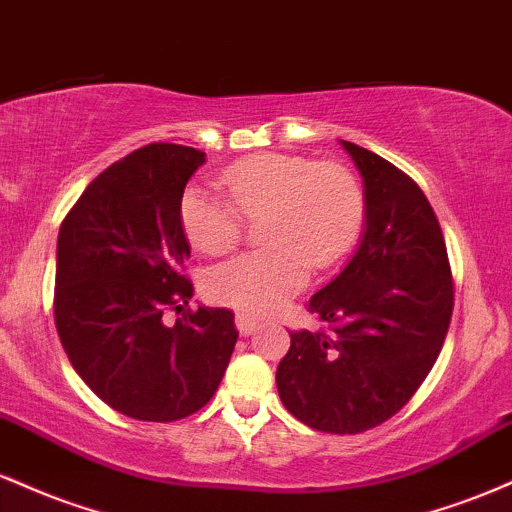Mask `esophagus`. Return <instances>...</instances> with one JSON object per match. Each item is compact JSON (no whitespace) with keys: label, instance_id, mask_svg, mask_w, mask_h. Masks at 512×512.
<instances>
[{"label":"esophagus","instance_id":"34e87169","mask_svg":"<svg viewBox=\"0 0 512 512\" xmlns=\"http://www.w3.org/2000/svg\"><path fill=\"white\" fill-rule=\"evenodd\" d=\"M236 327H238V332L243 334V337H248V334H255L257 330H260L262 322L255 320V317L245 315V313H238L236 315Z\"/></svg>","mask_w":512,"mask_h":512}]
</instances>
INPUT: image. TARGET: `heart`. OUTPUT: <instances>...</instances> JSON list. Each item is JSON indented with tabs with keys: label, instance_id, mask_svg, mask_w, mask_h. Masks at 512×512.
Returning <instances> with one entry per match:
<instances>
[{
	"label": "heart",
	"instance_id": "1",
	"mask_svg": "<svg viewBox=\"0 0 512 512\" xmlns=\"http://www.w3.org/2000/svg\"><path fill=\"white\" fill-rule=\"evenodd\" d=\"M226 197L187 187L180 199L185 236L207 255L240 243L245 219L264 216L267 248L211 269L207 293L248 315H269L308 284L310 264L330 269L363 226V190L349 168L291 154H257L219 175Z\"/></svg>",
	"mask_w": 512,
	"mask_h": 512
}]
</instances>
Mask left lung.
<instances>
[{"mask_svg": "<svg viewBox=\"0 0 512 512\" xmlns=\"http://www.w3.org/2000/svg\"><path fill=\"white\" fill-rule=\"evenodd\" d=\"M342 146L363 178L366 228L308 303L330 332L291 334L276 387L298 421L344 436L395 416L431 373L450 327L452 274L421 187L373 151Z\"/></svg>", "mask_w": 512, "mask_h": 512, "instance_id": "left-lung-1", "label": "left lung"}]
</instances>
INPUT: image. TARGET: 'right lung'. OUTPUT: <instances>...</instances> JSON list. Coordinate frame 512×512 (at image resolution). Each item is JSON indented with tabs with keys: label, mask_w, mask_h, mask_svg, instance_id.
<instances>
[{
	"label": "right lung",
	"mask_w": 512,
	"mask_h": 512,
	"mask_svg": "<svg viewBox=\"0 0 512 512\" xmlns=\"http://www.w3.org/2000/svg\"><path fill=\"white\" fill-rule=\"evenodd\" d=\"M207 161L180 144H149L105 168L57 236L55 325L81 380L137 421H178L214 397L238 330L226 308L199 305L182 274L190 243L180 221L187 180Z\"/></svg>",
	"instance_id": "obj_1"
}]
</instances>
